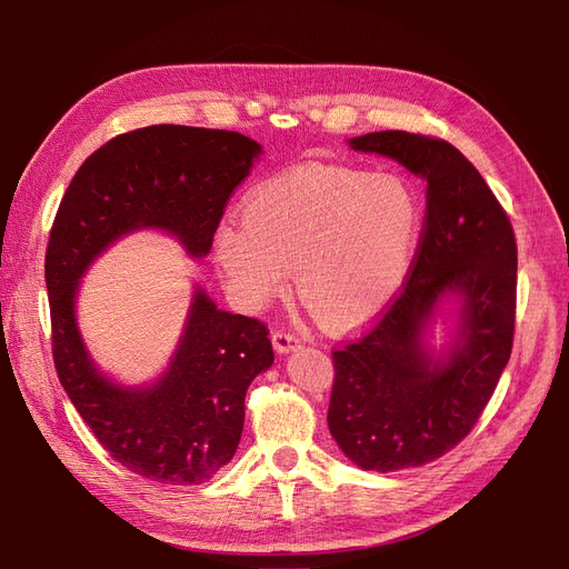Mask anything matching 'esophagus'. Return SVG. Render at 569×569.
Masks as SVG:
<instances>
[{
  "mask_svg": "<svg viewBox=\"0 0 569 569\" xmlns=\"http://www.w3.org/2000/svg\"><path fill=\"white\" fill-rule=\"evenodd\" d=\"M272 349L278 353H289L301 347V337H297L295 332H287V330H274L272 332Z\"/></svg>",
  "mask_w": 569,
  "mask_h": 569,
  "instance_id": "34e87169",
  "label": "esophagus"
}]
</instances>
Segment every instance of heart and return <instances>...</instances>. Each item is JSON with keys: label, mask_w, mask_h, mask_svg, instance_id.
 Masks as SVG:
<instances>
[{"label": "heart", "mask_w": 569, "mask_h": 569, "mask_svg": "<svg viewBox=\"0 0 569 569\" xmlns=\"http://www.w3.org/2000/svg\"><path fill=\"white\" fill-rule=\"evenodd\" d=\"M420 232L422 206L406 180L303 166L251 189L242 222L216 230V261L247 308L282 295L297 268L308 311L347 330L380 316L399 295Z\"/></svg>", "instance_id": "obj_1"}]
</instances>
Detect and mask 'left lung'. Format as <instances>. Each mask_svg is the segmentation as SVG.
Listing matches in <instances>:
<instances>
[{
  "mask_svg": "<svg viewBox=\"0 0 569 569\" xmlns=\"http://www.w3.org/2000/svg\"><path fill=\"white\" fill-rule=\"evenodd\" d=\"M349 147L427 182L410 280L370 332L332 353V439L360 470L396 472L449 453L489 403L512 349L518 247L501 203L453 144L382 130ZM439 319L450 335L437 350Z\"/></svg>",
  "mask_w": 569,
  "mask_h": 569,
  "instance_id": "8db88e82",
  "label": "left lung"
}]
</instances>
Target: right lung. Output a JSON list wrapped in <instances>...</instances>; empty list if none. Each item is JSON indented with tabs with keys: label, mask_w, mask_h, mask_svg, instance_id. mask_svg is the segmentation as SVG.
Returning a JSON list of instances; mask_svg holds the SVG:
<instances>
[{
	"label": "right lung",
	"mask_w": 569,
	"mask_h": 569,
	"mask_svg": "<svg viewBox=\"0 0 569 569\" xmlns=\"http://www.w3.org/2000/svg\"><path fill=\"white\" fill-rule=\"evenodd\" d=\"M261 153L251 137L228 130L149 126L118 134L80 166L49 234L44 280L61 387L113 460L161 485H203L232 460L247 389L274 360L268 330L222 311L194 282L166 370L123 385L82 339V274L142 230L170 234L194 261L209 256L222 209Z\"/></svg>",
	"instance_id": "obj_1"
}]
</instances>
